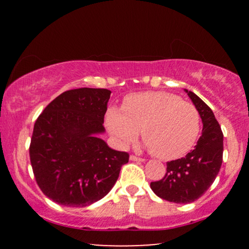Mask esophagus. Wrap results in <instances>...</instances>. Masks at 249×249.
Here are the masks:
<instances>
[{"label":"esophagus","mask_w":249,"mask_h":249,"mask_svg":"<svg viewBox=\"0 0 249 249\" xmlns=\"http://www.w3.org/2000/svg\"><path fill=\"white\" fill-rule=\"evenodd\" d=\"M130 160H131V161H135V162H144L145 161L144 159L138 158V156H136V155H130Z\"/></svg>","instance_id":"esophagus-1"}]
</instances>
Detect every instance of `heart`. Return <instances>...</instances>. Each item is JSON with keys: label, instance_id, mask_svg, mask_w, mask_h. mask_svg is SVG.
<instances>
[{"label": "heart", "instance_id": "heart-1", "mask_svg": "<svg viewBox=\"0 0 249 249\" xmlns=\"http://www.w3.org/2000/svg\"><path fill=\"white\" fill-rule=\"evenodd\" d=\"M105 124L120 146L137 138L141 130L145 146L156 158L169 161L190 151L200 130L196 107L166 91H142L128 95L121 110L111 107Z\"/></svg>", "mask_w": 249, "mask_h": 249}]
</instances>
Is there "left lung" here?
Here are the masks:
<instances>
[{
	"instance_id": "8db88e82",
	"label": "left lung",
	"mask_w": 249,
	"mask_h": 249,
	"mask_svg": "<svg viewBox=\"0 0 249 249\" xmlns=\"http://www.w3.org/2000/svg\"><path fill=\"white\" fill-rule=\"evenodd\" d=\"M199 112L203 130L195 148L185 158L166 163V173L151 188L160 198L178 204L198 199L210 188L220 171L223 158V134L205 102L185 89Z\"/></svg>"
}]
</instances>
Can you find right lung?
I'll return each mask as SVG.
<instances>
[{"instance_id": "obj_1", "label": "right lung", "mask_w": 249, "mask_h": 249, "mask_svg": "<svg viewBox=\"0 0 249 249\" xmlns=\"http://www.w3.org/2000/svg\"><path fill=\"white\" fill-rule=\"evenodd\" d=\"M110 95L104 88L67 90L37 118L30 163L44 195L60 205L85 207L103 198L129 161L128 153L98 138Z\"/></svg>"}]
</instances>
